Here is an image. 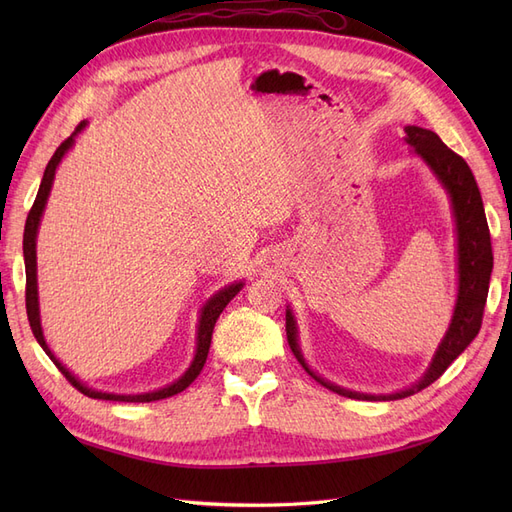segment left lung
<instances>
[{"label": "left lung", "mask_w": 512, "mask_h": 512, "mask_svg": "<svg viewBox=\"0 0 512 512\" xmlns=\"http://www.w3.org/2000/svg\"><path fill=\"white\" fill-rule=\"evenodd\" d=\"M406 143L410 145L412 153H416V156L429 166L433 177L440 181L444 192L448 194V200H451V209L455 218V235H457V301H455L451 324H448L442 342L436 348V352H433V359L425 374L421 376V380L410 384L408 389L386 393V395L356 393L318 376L316 371L307 365L305 356L301 352L297 318H294L292 309L288 305L286 335H288L290 350L294 352V356H297V361L316 382L327 386L329 391L350 399L393 401V399H404L427 389V386L431 382H436L444 374L446 367L472 344V339L480 331V322H483L491 269H493V252H491L489 226H487L485 209H483V198H480L476 179L466 160L457 156L455 151L448 149L440 141V136L436 132L418 128V126H406Z\"/></svg>", "instance_id": "obj_1"}]
</instances>
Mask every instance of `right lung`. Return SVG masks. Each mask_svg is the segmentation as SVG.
<instances>
[{
  "instance_id": "add662e5",
  "label": "right lung",
  "mask_w": 512,
  "mask_h": 512,
  "mask_svg": "<svg viewBox=\"0 0 512 512\" xmlns=\"http://www.w3.org/2000/svg\"><path fill=\"white\" fill-rule=\"evenodd\" d=\"M87 121H81L76 130L72 132V136H68L64 143L57 147V151L53 153V158L46 164L44 170V177L40 183V190L38 196L34 200V207L27 215V222H25V235H23V256H25V275H27V288H25V305H27V318H29V327L34 331V337L38 339V344L42 346V350L49 354V359L57 365V369L61 371L68 378V382L74 386V389H79L83 395L91 397V399H106V401H130V404H145V401H158V399H166V397H173L181 391L188 389V386L198 378L200 371L205 367L207 361V354H209V346H211V335H213V327H215V320L220 318V314L224 312V307L235 299V294L245 286V282H235V284H228L222 290H218L213 294V297L203 305L200 309V318H198V327H196V352H194V359L190 363V367L185 369V374L181 378H177L175 382H170L162 389L156 391H149V393H132V395H123V393H104L98 389H91V386L83 384L79 378H76L72 371L61 363L57 356L51 352L49 344H46L44 333H42V322H40V301H38V265H36V239H38V226L42 220V213L46 207V200H49L51 188H53V179H55V170L59 166V162L64 160L66 153L72 149L74 145V138L81 134V130H85Z\"/></svg>"
}]
</instances>
